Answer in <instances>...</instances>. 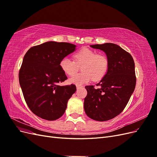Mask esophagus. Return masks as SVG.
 <instances>
[{"mask_svg": "<svg viewBox=\"0 0 157 157\" xmlns=\"http://www.w3.org/2000/svg\"><path fill=\"white\" fill-rule=\"evenodd\" d=\"M82 88L81 86H78V85H77V90H78V89H80V88Z\"/></svg>", "mask_w": 157, "mask_h": 157, "instance_id": "1", "label": "esophagus"}]
</instances>
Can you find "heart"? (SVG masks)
<instances>
[{"instance_id": "b5f03b06", "label": "heart", "mask_w": 157, "mask_h": 157, "mask_svg": "<svg viewBox=\"0 0 157 157\" xmlns=\"http://www.w3.org/2000/svg\"><path fill=\"white\" fill-rule=\"evenodd\" d=\"M75 61L68 57H64L60 61V67L67 75L72 76L78 69V65H82V73L74 75L69 82L76 85H82L91 81L101 80L106 75L108 70V60L106 56L97 54L96 52L88 48H84L75 54Z\"/></svg>"}]
</instances>
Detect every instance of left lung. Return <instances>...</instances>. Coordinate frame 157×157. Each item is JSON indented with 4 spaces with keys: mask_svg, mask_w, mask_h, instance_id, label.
Here are the masks:
<instances>
[{
    "mask_svg": "<svg viewBox=\"0 0 157 157\" xmlns=\"http://www.w3.org/2000/svg\"><path fill=\"white\" fill-rule=\"evenodd\" d=\"M105 52L108 70L97 86H86L84 108L88 117L97 121L115 118L124 110L136 84L135 63L132 56L115 44L90 45Z\"/></svg>",
    "mask_w": 157,
    "mask_h": 157,
    "instance_id": "1",
    "label": "left lung"
}]
</instances>
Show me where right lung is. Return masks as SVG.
<instances>
[{
  "label": "right lung",
  "instance_id": "1",
  "mask_svg": "<svg viewBox=\"0 0 157 157\" xmlns=\"http://www.w3.org/2000/svg\"><path fill=\"white\" fill-rule=\"evenodd\" d=\"M75 49L68 42L49 41L31 47L24 56L19 81L27 106L36 116L55 121L64 114L77 88L74 84L59 86L67 79L59 63Z\"/></svg>",
  "mask_w": 157,
  "mask_h": 157
}]
</instances>
